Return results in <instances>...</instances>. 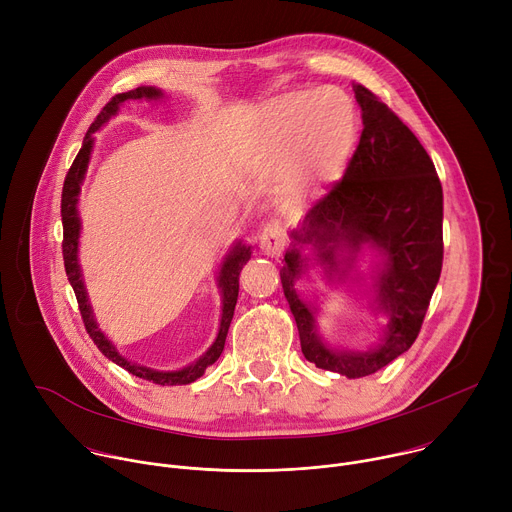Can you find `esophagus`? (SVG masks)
Wrapping results in <instances>:
<instances>
[{"label": "esophagus", "mask_w": 512, "mask_h": 512, "mask_svg": "<svg viewBox=\"0 0 512 512\" xmlns=\"http://www.w3.org/2000/svg\"><path fill=\"white\" fill-rule=\"evenodd\" d=\"M285 233L277 225H267L263 227L259 235V249L267 257H279L285 249Z\"/></svg>", "instance_id": "1"}]
</instances>
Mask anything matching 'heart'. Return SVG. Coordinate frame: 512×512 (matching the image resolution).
Wrapping results in <instances>:
<instances>
[{
    "label": "heart",
    "mask_w": 512,
    "mask_h": 512,
    "mask_svg": "<svg viewBox=\"0 0 512 512\" xmlns=\"http://www.w3.org/2000/svg\"><path fill=\"white\" fill-rule=\"evenodd\" d=\"M265 123L269 133L283 145H298L304 139L316 150L318 162L326 172H336L344 166L358 127L354 103L340 89L279 97L267 107Z\"/></svg>",
    "instance_id": "b5f03b06"
}]
</instances>
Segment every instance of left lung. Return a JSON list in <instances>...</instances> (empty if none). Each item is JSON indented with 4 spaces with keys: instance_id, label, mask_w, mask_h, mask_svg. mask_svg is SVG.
Listing matches in <instances>:
<instances>
[{
    "instance_id": "8db88e82",
    "label": "left lung",
    "mask_w": 512,
    "mask_h": 512,
    "mask_svg": "<svg viewBox=\"0 0 512 512\" xmlns=\"http://www.w3.org/2000/svg\"><path fill=\"white\" fill-rule=\"evenodd\" d=\"M362 115L358 148L332 190L289 231L279 269L283 294L296 318L302 352L318 369L360 379L387 367L415 342L444 261V192L435 166L413 131L369 89L354 85ZM371 250L369 274L357 269ZM320 266L335 284L370 296L388 322L367 351L330 347L317 330L319 307L295 289L297 279Z\"/></svg>"
}]
</instances>
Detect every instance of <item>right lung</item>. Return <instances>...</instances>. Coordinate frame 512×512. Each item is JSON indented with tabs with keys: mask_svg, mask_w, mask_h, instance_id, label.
I'll return each instance as SVG.
<instances>
[{
	"mask_svg": "<svg viewBox=\"0 0 512 512\" xmlns=\"http://www.w3.org/2000/svg\"><path fill=\"white\" fill-rule=\"evenodd\" d=\"M164 99V91L158 87H137L133 91L127 93H119L115 95L105 107L103 111L97 115V119L93 121V125L89 127L85 139H83V148L77 154L75 162H72L66 178H64V186H62V202H60V214H62V231H64V241H62V257H64V269L68 275V281L75 289V296L79 302V310L85 322V328L89 332V336L93 338V342L97 344V348L115 364H119L121 369L129 371L131 375L152 381L156 385H190L194 383L198 377L204 375V371L210 367L212 362H216V358L221 356L223 348H225V340H227V332L235 314V306H237V298H239V273L243 269V265L251 259V247H247L243 241H235L233 247L229 249V253L225 255L221 267H218V275H216V285L218 291H221V326H218V334L214 338V342L210 344V348L196 358L192 364L178 371H156L150 367H143L139 362H133L129 358H125L117 346L107 338V334L99 328V322L95 318L89 294H87V285H85V277H83V269L79 263V239H81V216H79V194H81V186L91 162V154L95 148V135L105 123H109L111 117H115L119 113V107L125 101H160Z\"/></svg>",
	"mask_w": 512,
	"mask_h": 512,
	"instance_id": "right-lung-1",
	"label": "right lung"
}]
</instances>
